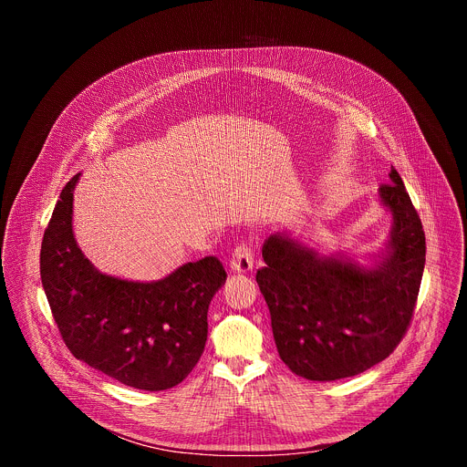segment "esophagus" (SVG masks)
Masks as SVG:
<instances>
[{
    "instance_id": "esophagus-1",
    "label": "esophagus",
    "mask_w": 467,
    "mask_h": 467,
    "mask_svg": "<svg viewBox=\"0 0 467 467\" xmlns=\"http://www.w3.org/2000/svg\"><path fill=\"white\" fill-rule=\"evenodd\" d=\"M254 262V253H253V245L247 242H242L234 247L233 254H231V270L233 272H249L253 268Z\"/></svg>"
}]
</instances>
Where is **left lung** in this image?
Returning a JSON list of instances; mask_svg holds the SVG:
<instances>
[{
    "label": "left lung",
    "instance_id": "left-lung-1",
    "mask_svg": "<svg viewBox=\"0 0 467 467\" xmlns=\"http://www.w3.org/2000/svg\"><path fill=\"white\" fill-rule=\"evenodd\" d=\"M393 213L388 258L377 268L317 256L281 234L265 240L258 288L272 314L281 360L308 380L358 375L388 358L410 327L423 268L425 233L393 168L380 184Z\"/></svg>",
    "mask_w": 467,
    "mask_h": 467
}]
</instances>
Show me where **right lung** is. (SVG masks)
Masks as SVG:
<instances>
[{
	"label": "right lung",
	"mask_w": 467,
	"mask_h": 467,
	"mask_svg": "<svg viewBox=\"0 0 467 467\" xmlns=\"http://www.w3.org/2000/svg\"><path fill=\"white\" fill-rule=\"evenodd\" d=\"M78 177L60 192L40 249V279L70 353L125 386H177L202 358L211 299L227 279L222 262H188L157 283L99 274L72 231Z\"/></svg>",
	"instance_id": "right-lung-1"
}]
</instances>
